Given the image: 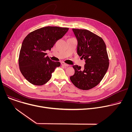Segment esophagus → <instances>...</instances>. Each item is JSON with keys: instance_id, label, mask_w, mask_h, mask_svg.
Instances as JSON below:
<instances>
[{"instance_id": "obj_1", "label": "esophagus", "mask_w": 132, "mask_h": 132, "mask_svg": "<svg viewBox=\"0 0 132 132\" xmlns=\"http://www.w3.org/2000/svg\"><path fill=\"white\" fill-rule=\"evenodd\" d=\"M61 65H62V66H65V67H68V66H69L68 64H66V63H64V62H62V63H61Z\"/></svg>"}]
</instances>
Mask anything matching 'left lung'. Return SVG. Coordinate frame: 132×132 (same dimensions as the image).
Returning a JSON list of instances; mask_svg holds the SVG:
<instances>
[{"mask_svg": "<svg viewBox=\"0 0 132 132\" xmlns=\"http://www.w3.org/2000/svg\"><path fill=\"white\" fill-rule=\"evenodd\" d=\"M78 41L77 54L85 60V65H73L75 73L70 79L77 88L89 90L97 86L105 75L109 60L105 44L101 37L89 30L72 29Z\"/></svg>", "mask_w": 132, "mask_h": 132, "instance_id": "obj_1", "label": "left lung"}]
</instances>
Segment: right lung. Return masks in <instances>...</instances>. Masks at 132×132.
Masks as SVG:
<instances>
[{
	"label": "right lung",
	"instance_id": "obj_1",
	"mask_svg": "<svg viewBox=\"0 0 132 132\" xmlns=\"http://www.w3.org/2000/svg\"><path fill=\"white\" fill-rule=\"evenodd\" d=\"M68 28L45 27L30 33L25 37L19 57V66L24 77L31 84L41 86L51 78L55 69L60 67L45 55L55 43L66 33Z\"/></svg>",
	"mask_w": 132,
	"mask_h": 132
}]
</instances>
